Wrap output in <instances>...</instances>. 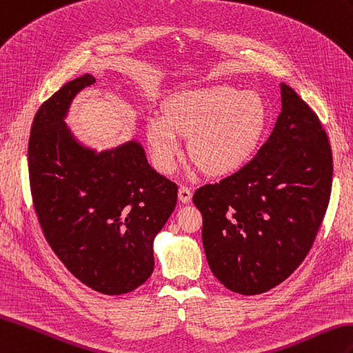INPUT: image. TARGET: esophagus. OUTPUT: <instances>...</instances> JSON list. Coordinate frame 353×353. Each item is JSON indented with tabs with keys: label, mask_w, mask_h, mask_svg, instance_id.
Instances as JSON below:
<instances>
[{
	"label": "esophagus",
	"mask_w": 353,
	"mask_h": 353,
	"mask_svg": "<svg viewBox=\"0 0 353 353\" xmlns=\"http://www.w3.org/2000/svg\"><path fill=\"white\" fill-rule=\"evenodd\" d=\"M191 199H192V192H191L190 188H188V186H180L179 188V200L182 201L183 204H186V203L191 201Z\"/></svg>",
	"instance_id": "34e87169"
}]
</instances>
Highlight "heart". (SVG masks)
Instances as JSON below:
<instances>
[{"mask_svg": "<svg viewBox=\"0 0 353 353\" xmlns=\"http://www.w3.org/2000/svg\"><path fill=\"white\" fill-rule=\"evenodd\" d=\"M269 110L256 92L214 84L176 93L163 105V119L147 123L145 137L162 173L182 153L179 138L190 139V158L214 177L232 176L252 159L263 141Z\"/></svg>", "mask_w": 353, "mask_h": 353, "instance_id": "1", "label": "heart"}]
</instances>
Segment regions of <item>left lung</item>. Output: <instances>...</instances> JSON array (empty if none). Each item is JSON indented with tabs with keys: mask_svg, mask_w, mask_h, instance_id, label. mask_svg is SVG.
<instances>
[{
	"mask_svg": "<svg viewBox=\"0 0 353 353\" xmlns=\"http://www.w3.org/2000/svg\"><path fill=\"white\" fill-rule=\"evenodd\" d=\"M280 87L281 112L256 157L192 196L209 268L241 294L265 293L294 272L331 196L332 153L322 123L293 88Z\"/></svg>",
	"mask_w": 353,
	"mask_h": 353,
	"instance_id": "1",
	"label": "left lung"
}]
</instances>
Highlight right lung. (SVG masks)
I'll use <instances>...</instances> for the list:
<instances>
[{
	"mask_svg": "<svg viewBox=\"0 0 353 353\" xmlns=\"http://www.w3.org/2000/svg\"><path fill=\"white\" fill-rule=\"evenodd\" d=\"M90 73L42 103L31 125L28 171L40 227L73 276L103 294L132 292L153 272V241L173 214L177 185L135 139L96 152L65 125Z\"/></svg>",
	"mask_w": 353,
	"mask_h": 353,
	"instance_id": "obj_1",
	"label": "right lung"
}]
</instances>
